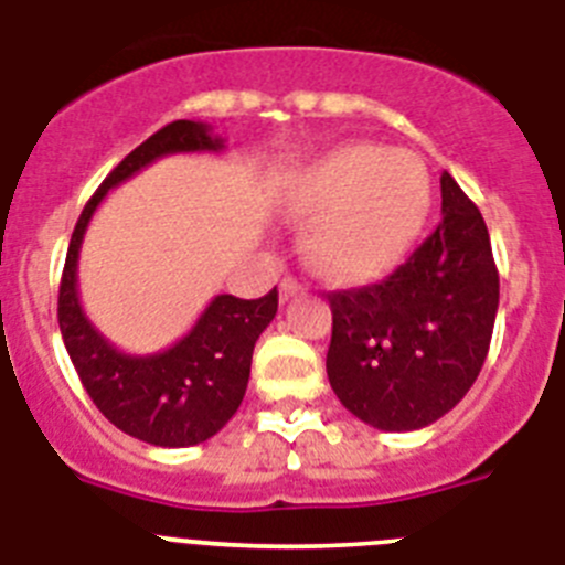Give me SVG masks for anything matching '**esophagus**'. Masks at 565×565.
<instances>
[{
  "mask_svg": "<svg viewBox=\"0 0 565 565\" xmlns=\"http://www.w3.org/2000/svg\"><path fill=\"white\" fill-rule=\"evenodd\" d=\"M302 291H306V288H302V282H297L294 277H286L282 282H279V299H282V302H288V299L297 297V294H302Z\"/></svg>",
  "mask_w": 565,
  "mask_h": 565,
  "instance_id": "34e87169",
  "label": "esophagus"
}]
</instances>
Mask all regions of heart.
<instances>
[{
	"instance_id": "obj_1",
	"label": "heart",
	"mask_w": 565,
	"mask_h": 565,
	"mask_svg": "<svg viewBox=\"0 0 565 565\" xmlns=\"http://www.w3.org/2000/svg\"><path fill=\"white\" fill-rule=\"evenodd\" d=\"M430 172L411 149L344 143L294 174L288 212L308 223L306 252L344 282L393 268L430 212Z\"/></svg>"
}]
</instances>
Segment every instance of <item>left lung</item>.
<instances>
[{
	"label": "left lung",
	"instance_id": "obj_1",
	"mask_svg": "<svg viewBox=\"0 0 565 565\" xmlns=\"http://www.w3.org/2000/svg\"><path fill=\"white\" fill-rule=\"evenodd\" d=\"M328 382L376 430H422L450 413L483 367L498 313L487 223L450 172L441 223L387 279L328 294Z\"/></svg>",
	"mask_w": 565,
	"mask_h": 565
}]
</instances>
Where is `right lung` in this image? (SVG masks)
Listing matches in <instances>:
<instances>
[{
  "label": "right lung",
  "instance_id": "1",
  "mask_svg": "<svg viewBox=\"0 0 565 565\" xmlns=\"http://www.w3.org/2000/svg\"><path fill=\"white\" fill-rule=\"evenodd\" d=\"M223 147L221 135L201 121H172L149 135L89 198L64 259L58 328L84 391L118 430L154 447H192L226 427L246 396L254 342L277 313V288L259 299L221 294L172 348L135 356L118 351L84 313L78 299V252L109 189L163 154L223 152Z\"/></svg>",
  "mask_w": 565,
  "mask_h": 565
}]
</instances>
